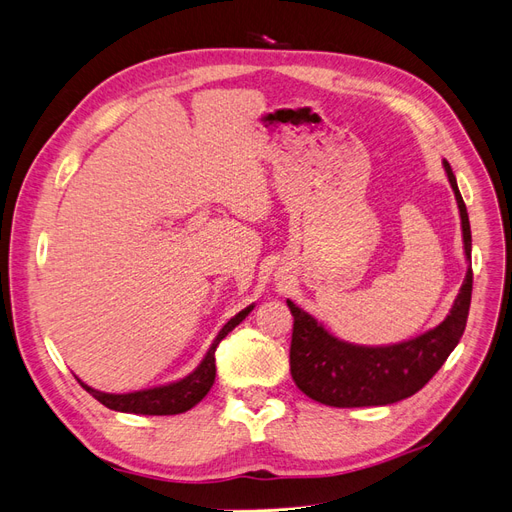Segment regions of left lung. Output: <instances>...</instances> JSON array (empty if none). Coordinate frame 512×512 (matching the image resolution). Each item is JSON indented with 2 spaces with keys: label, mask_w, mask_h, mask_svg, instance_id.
Masks as SVG:
<instances>
[{
  "label": "left lung",
  "mask_w": 512,
  "mask_h": 512,
  "mask_svg": "<svg viewBox=\"0 0 512 512\" xmlns=\"http://www.w3.org/2000/svg\"><path fill=\"white\" fill-rule=\"evenodd\" d=\"M446 177L457 198L468 273L451 307L436 329L393 346H354L333 337L322 324L286 301L292 324L290 374L299 389L333 408L386 406L418 393L436 376L466 331L472 301V232L466 203L459 194L453 168L444 160Z\"/></svg>",
  "instance_id": "8db88e82"
}]
</instances>
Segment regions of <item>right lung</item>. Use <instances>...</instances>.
<instances>
[{
  "mask_svg": "<svg viewBox=\"0 0 512 512\" xmlns=\"http://www.w3.org/2000/svg\"><path fill=\"white\" fill-rule=\"evenodd\" d=\"M254 305L241 309L237 316H232L218 337L213 339V344L209 352L205 354V359L200 361V365L192 371L190 376H185L183 380L170 382L164 386H156V389H145V391H136V393H126V395H115V393H102L91 389L85 382H81L83 389L94 395L102 406L117 410V412H128V414H147V416H164V414H181L194 408L200 399H203L209 389L215 382V348L222 342V339L237 327L245 316L250 314Z\"/></svg>",
  "mask_w": 512,
  "mask_h": 512,
  "instance_id": "right-lung-1",
  "label": "right lung"
}]
</instances>
